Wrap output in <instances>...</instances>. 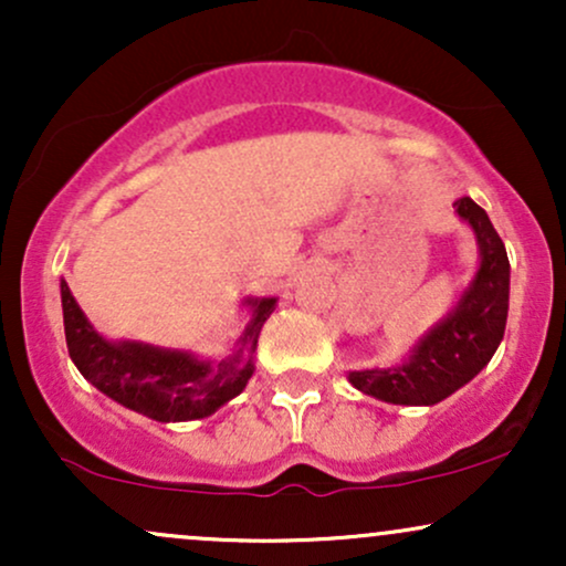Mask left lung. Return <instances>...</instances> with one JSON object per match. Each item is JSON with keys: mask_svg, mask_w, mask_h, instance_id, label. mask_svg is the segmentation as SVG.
<instances>
[{"mask_svg": "<svg viewBox=\"0 0 566 566\" xmlns=\"http://www.w3.org/2000/svg\"><path fill=\"white\" fill-rule=\"evenodd\" d=\"M454 207L476 233L482 252L476 276L452 314L418 343L409 361L394 369L348 373L350 386L367 396L391 405H437L482 373L503 340L511 282L505 244L471 197L458 199Z\"/></svg>", "mask_w": 566, "mask_h": 566, "instance_id": "left-lung-1", "label": "left lung"}]
</instances>
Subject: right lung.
Returning a JSON list of instances; mask_svg holds the SVG:
<instances>
[{
	"label": "right lung",
	"mask_w": 566,
	"mask_h": 566,
	"mask_svg": "<svg viewBox=\"0 0 566 566\" xmlns=\"http://www.w3.org/2000/svg\"><path fill=\"white\" fill-rule=\"evenodd\" d=\"M61 303L69 356L84 378L127 409L159 423H180V420L207 418L233 396L242 394L255 369L252 354H255L258 335L274 311L276 297L250 301L255 305L252 322L239 337L237 350L218 365L193 359L184 350L103 340L84 319L66 282H61Z\"/></svg>",
	"instance_id": "add662e5"
}]
</instances>
